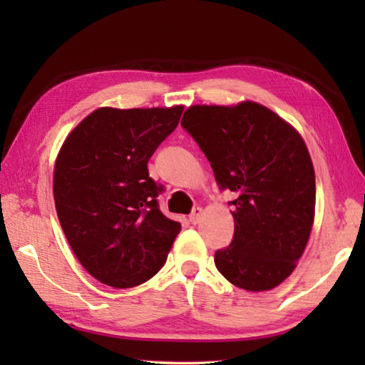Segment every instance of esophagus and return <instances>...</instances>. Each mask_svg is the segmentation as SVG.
Returning a JSON list of instances; mask_svg holds the SVG:
<instances>
[{"mask_svg": "<svg viewBox=\"0 0 365 365\" xmlns=\"http://www.w3.org/2000/svg\"><path fill=\"white\" fill-rule=\"evenodd\" d=\"M201 217H202V209L195 207L193 212L190 214V222H191V224H197V222L201 220Z\"/></svg>", "mask_w": 365, "mask_h": 365, "instance_id": "esophagus-1", "label": "esophagus"}]
</instances>
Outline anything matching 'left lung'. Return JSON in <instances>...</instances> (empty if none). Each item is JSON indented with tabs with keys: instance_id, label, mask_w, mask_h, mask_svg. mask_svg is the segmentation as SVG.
Wrapping results in <instances>:
<instances>
[{
	"instance_id": "obj_1",
	"label": "left lung",
	"mask_w": 365,
	"mask_h": 365,
	"mask_svg": "<svg viewBox=\"0 0 365 365\" xmlns=\"http://www.w3.org/2000/svg\"><path fill=\"white\" fill-rule=\"evenodd\" d=\"M183 128L206 154L220 190L237 195L233 242L215 267L235 287L269 292L306 250L316 215V174L299 132L255 101L195 104Z\"/></svg>"
}]
</instances>
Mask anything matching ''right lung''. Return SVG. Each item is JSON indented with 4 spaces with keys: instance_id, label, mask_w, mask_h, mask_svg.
<instances>
[{
    "instance_id": "obj_1",
    "label": "right lung",
    "mask_w": 365,
    "mask_h": 365,
    "mask_svg": "<svg viewBox=\"0 0 365 365\" xmlns=\"http://www.w3.org/2000/svg\"><path fill=\"white\" fill-rule=\"evenodd\" d=\"M183 106L98 108L67 135L53 195L73 255L98 282L132 288L163 269L180 222L160 212L163 187L148 160L175 130Z\"/></svg>"
}]
</instances>
